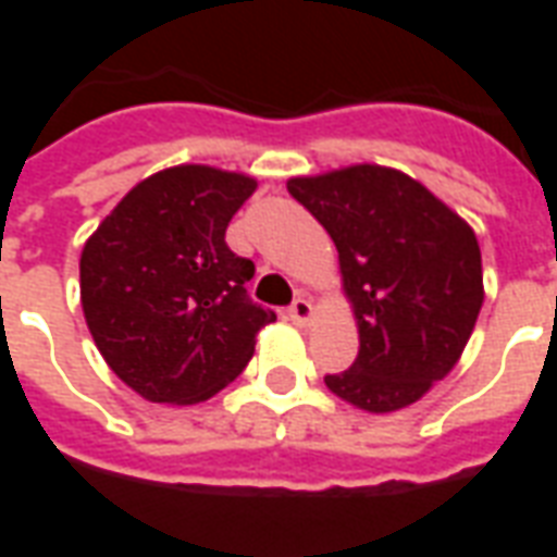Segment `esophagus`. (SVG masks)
<instances>
[{"instance_id":"obj_1","label":"esophagus","mask_w":557,"mask_h":557,"mask_svg":"<svg viewBox=\"0 0 557 557\" xmlns=\"http://www.w3.org/2000/svg\"><path fill=\"white\" fill-rule=\"evenodd\" d=\"M315 315V307L307 298H298V301L292 304L289 307V319L295 322V325H310Z\"/></svg>"}]
</instances>
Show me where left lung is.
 I'll list each match as a JSON object with an SVG mask.
<instances>
[{
	"mask_svg": "<svg viewBox=\"0 0 557 557\" xmlns=\"http://www.w3.org/2000/svg\"><path fill=\"white\" fill-rule=\"evenodd\" d=\"M286 187L337 244L361 339L351 370L325 375L327 391L373 414L418 403L462 358L483 307L474 230L379 163L295 175Z\"/></svg>",
	"mask_w": 557,
	"mask_h": 557,
	"instance_id": "1",
	"label": "left lung"
}]
</instances>
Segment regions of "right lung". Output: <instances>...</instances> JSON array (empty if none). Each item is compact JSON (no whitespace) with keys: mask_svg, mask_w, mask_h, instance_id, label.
<instances>
[{"mask_svg":"<svg viewBox=\"0 0 557 557\" xmlns=\"http://www.w3.org/2000/svg\"><path fill=\"white\" fill-rule=\"evenodd\" d=\"M253 175L182 163L148 175L79 256L83 315L122 382L148 403L194 406L238 379L277 315L247 298L253 262L226 247Z\"/></svg>","mask_w":557,"mask_h":557,"instance_id":"right-lung-1","label":"right lung"}]
</instances>
